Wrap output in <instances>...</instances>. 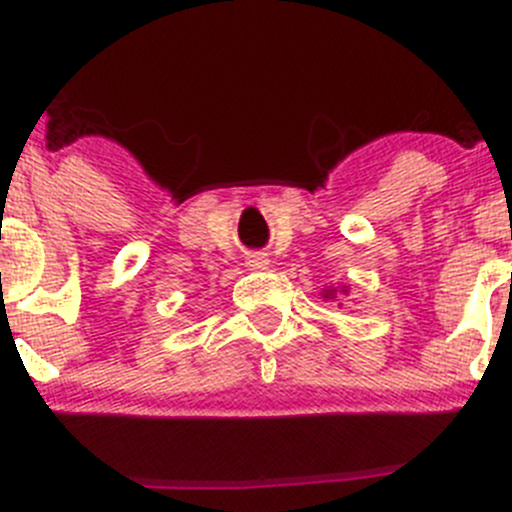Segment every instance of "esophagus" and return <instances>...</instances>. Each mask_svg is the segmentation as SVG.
<instances>
[{
  "label": "esophagus",
  "mask_w": 512,
  "mask_h": 512,
  "mask_svg": "<svg viewBox=\"0 0 512 512\" xmlns=\"http://www.w3.org/2000/svg\"><path fill=\"white\" fill-rule=\"evenodd\" d=\"M250 262H252V265H262V262H265V260H262V257H260V255H257V257H252V260H250Z\"/></svg>",
  "instance_id": "obj_1"
}]
</instances>
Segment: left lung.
I'll return each instance as SVG.
<instances>
[{
  "mask_svg": "<svg viewBox=\"0 0 512 512\" xmlns=\"http://www.w3.org/2000/svg\"><path fill=\"white\" fill-rule=\"evenodd\" d=\"M344 292H347V289H344ZM332 294H334V292H332V289H327V297H332Z\"/></svg>",
  "mask_w": 512,
  "mask_h": 512,
  "instance_id": "left-lung-1",
  "label": "left lung"
}]
</instances>
